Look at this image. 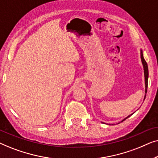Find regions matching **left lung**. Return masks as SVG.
Returning <instances> with one entry per match:
<instances>
[{"label": "left lung", "mask_w": 158, "mask_h": 158, "mask_svg": "<svg viewBox=\"0 0 158 158\" xmlns=\"http://www.w3.org/2000/svg\"><path fill=\"white\" fill-rule=\"evenodd\" d=\"M140 55H141V60H142V63L143 64V68H144V82H145V96H144V100L145 99V97H146V94H147V90H148V75H149V72H148V64H147V62L144 59V57H143V53H142V51L141 49V53H140ZM131 115H129L127 116L124 118V119H123L122 122L123 121H124L125 119H127V118H129V116Z\"/></svg>", "instance_id": "1"}]
</instances>
